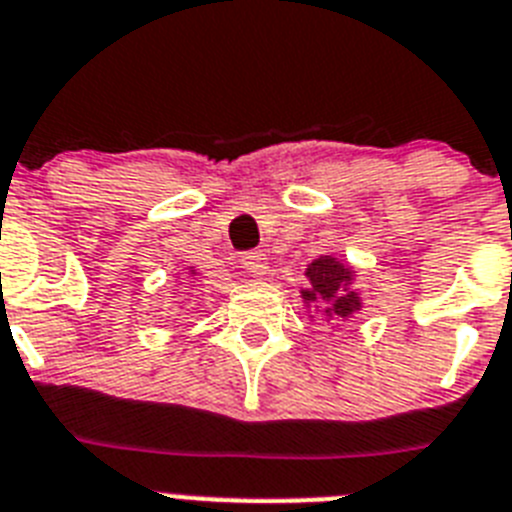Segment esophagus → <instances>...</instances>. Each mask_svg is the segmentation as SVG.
<instances>
[{"mask_svg":"<svg viewBox=\"0 0 512 512\" xmlns=\"http://www.w3.org/2000/svg\"><path fill=\"white\" fill-rule=\"evenodd\" d=\"M242 268L247 270L249 276H265V270H268V257L263 252H257V249H249L242 255Z\"/></svg>","mask_w":512,"mask_h":512,"instance_id":"1","label":"esophagus"}]
</instances>
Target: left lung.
Here are the masks:
<instances>
[{
    "label": "left lung",
    "mask_w": 512,
    "mask_h": 512,
    "mask_svg": "<svg viewBox=\"0 0 512 512\" xmlns=\"http://www.w3.org/2000/svg\"><path fill=\"white\" fill-rule=\"evenodd\" d=\"M307 278L309 289L302 291L307 302H333V312L338 317L351 315L359 307V296H336L338 289L351 278V273L338 260H333V257H320V260H315L307 268Z\"/></svg>",
    "instance_id": "8db88e82"
}]
</instances>
